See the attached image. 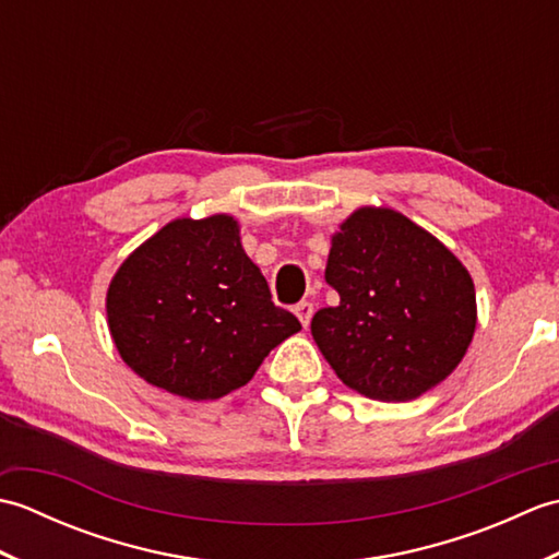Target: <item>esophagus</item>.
<instances>
[{
	"label": "esophagus",
	"mask_w": 559,
	"mask_h": 559,
	"mask_svg": "<svg viewBox=\"0 0 559 559\" xmlns=\"http://www.w3.org/2000/svg\"><path fill=\"white\" fill-rule=\"evenodd\" d=\"M295 314H298V319H300V324L307 329L310 326V322H312V314H314V305L312 302H307V300H302V302H298L295 305Z\"/></svg>",
	"instance_id": "obj_1"
}]
</instances>
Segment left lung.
Instances as JSON below:
<instances>
[{"label": "left lung", "instance_id": "obj_1", "mask_svg": "<svg viewBox=\"0 0 559 559\" xmlns=\"http://www.w3.org/2000/svg\"><path fill=\"white\" fill-rule=\"evenodd\" d=\"M324 278L338 307L312 336L346 386L374 401H413L456 370L476 334L468 269L403 213L362 206L331 235Z\"/></svg>", "mask_w": 559, "mask_h": 559}]
</instances>
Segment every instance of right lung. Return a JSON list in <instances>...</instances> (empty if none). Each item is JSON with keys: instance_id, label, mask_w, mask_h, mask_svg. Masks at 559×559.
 Segmentation results:
<instances>
[{"instance_id": "right-lung-1", "label": "right lung", "mask_w": 559, "mask_h": 559, "mask_svg": "<svg viewBox=\"0 0 559 559\" xmlns=\"http://www.w3.org/2000/svg\"><path fill=\"white\" fill-rule=\"evenodd\" d=\"M105 310L122 360L148 384L189 401L245 386L266 355L302 329L271 302L228 213L163 225L117 269Z\"/></svg>"}]
</instances>
